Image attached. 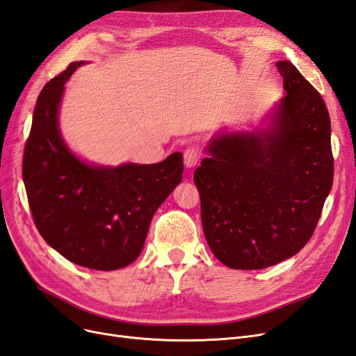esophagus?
<instances>
[{"label": "esophagus", "instance_id": "34e87169", "mask_svg": "<svg viewBox=\"0 0 356 356\" xmlns=\"http://www.w3.org/2000/svg\"><path fill=\"white\" fill-rule=\"evenodd\" d=\"M183 158H185V165L188 168H192L198 164L200 158H201V154L197 147H188L185 154H183Z\"/></svg>", "mask_w": 356, "mask_h": 356}]
</instances>
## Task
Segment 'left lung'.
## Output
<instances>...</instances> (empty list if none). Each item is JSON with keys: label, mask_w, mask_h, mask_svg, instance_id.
Instances as JSON below:
<instances>
[{"label": "left lung", "mask_w": 356, "mask_h": 356, "mask_svg": "<svg viewBox=\"0 0 356 356\" xmlns=\"http://www.w3.org/2000/svg\"><path fill=\"white\" fill-rule=\"evenodd\" d=\"M277 67L286 95L263 127L216 131L193 173L205 239L231 269H265L299 253L332 186L325 103L291 62Z\"/></svg>", "instance_id": "obj_1"}]
</instances>
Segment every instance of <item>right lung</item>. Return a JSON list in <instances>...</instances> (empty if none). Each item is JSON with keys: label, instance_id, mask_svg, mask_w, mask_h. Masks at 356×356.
<instances>
[{"label": "right lung", "instance_id": "1", "mask_svg": "<svg viewBox=\"0 0 356 356\" xmlns=\"http://www.w3.org/2000/svg\"><path fill=\"white\" fill-rule=\"evenodd\" d=\"M84 63H71L42 88L22 170L45 243L75 265L115 270L139 257L155 211L181 181L183 156L105 167L75 155L60 134L59 109L65 83Z\"/></svg>", "mask_w": 356, "mask_h": 356}]
</instances>
